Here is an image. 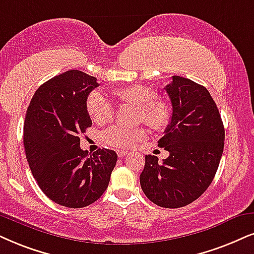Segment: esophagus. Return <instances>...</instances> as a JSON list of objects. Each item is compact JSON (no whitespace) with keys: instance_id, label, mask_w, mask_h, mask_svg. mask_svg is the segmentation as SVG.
Masks as SVG:
<instances>
[{"instance_id":"esophagus-1","label":"esophagus","mask_w":254,"mask_h":254,"mask_svg":"<svg viewBox=\"0 0 254 254\" xmlns=\"http://www.w3.org/2000/svg\"><path fill=\"white\" fill-rule=\"evenodd\" d=\"M117 155H118V157H121V158H123V157L129 155V152H127V151L120 150V151H117Z\"/></svg>"}]
</instances>
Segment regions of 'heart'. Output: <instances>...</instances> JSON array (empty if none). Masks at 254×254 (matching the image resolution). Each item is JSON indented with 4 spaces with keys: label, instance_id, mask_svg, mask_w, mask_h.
Returning a JSON list of instances; mask_svg holds the SVG:
<instances>
[{
    "label": "heart",
    "instance_id": "1",
    "mask_svg": "<svg viewBox=\"0 0 254 254\" xmlns=\"http://www.w3.org/2000/svg\"><path fill=\"white\" fill-rule=\"evenodd\" d=\"M114 95L123 103L132 104L139 110V120L149 125L151 129L164 130L171 122V108L164 99L157 98L155 89L143 85H131L120 88ZM86 111L90 118L97 124H107L115 116L114 103L107 95L99 91H92L86 98ZM144 129H127L112 127L103 133L105 143L120 149H131L145 139Z\"/></svg>",
    "mask_w": 254,
    "mask_h": 254
}]
</instances>
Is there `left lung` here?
<instances>
[{
    "label": "left lung",
    "instance_id": "8db88e82",
    "mask_svg": "<svg viewBox=\"0 0 254 254\" xmlns=\"http://www.w3.org/2000/svg\"><path fill=\"white\" fill-rule=\"evenodd\" d=\"M172 104L171 122L158 146L169 151L163 162L145 156L140 186L160 207L191 204L206 191L223 155L225 130L213 98L205 86L172 76L164 88Z\"/></svg>",
    "mask_w": 254,
    "mask_h": 254
}]
</instances>
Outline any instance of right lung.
<instances>
[{"label":"right lung","mask_w":254,"mask_h":254,"mask_svg":"<svg viewBox=\"0 0 254 254\" xmlns=\"http://www.w3.org/2000/svg\"><path fill=\"white\" fill-rule=\"evenodd\" d=\"M96 77L69 70L42 84L27 109L23 144L29 168L44 194L56 204L79 208L107 190L117 162L114 150L86 156L79 134L92 122L86 98L97 88Z\"/></svg>","instance_id":"obj_1"}]
</instances>
